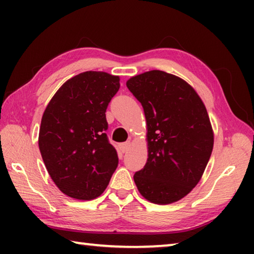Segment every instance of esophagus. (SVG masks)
I'll use <instances>...</instances> for the list:
<instances>
[{
	"label": "esophagus",
	"mask_w": 254,
	"mask_h": 254,
	"mask_svg": "<svg viewBox=\"0 0 254 254\" xmlns=\"http://www.w3.org/2000/svg\"><path fill=\"white\" fill-rule=\"evenodd\" d=\"M130 145H131V142L130 141H127V142H124V143H122L121 144V151L124 153V152H127V150H128V148H130Z\"/></svg>",
	"instance_id": "esophagus-1"
}]
</instances>
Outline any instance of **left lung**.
<instances>
[{"mask_svg":"<svg viewBox=\"0 0 254 254\" xmlns=\"http://www.w3.org/2000/svg\"><path fill=\"white\" fill-rule=\"evenodd\" d=\"M127 86L147 122V163L133 176L137 190L153 204L175 203L199 183L212 154L207 110L192 86L166 71L135 75Z\"/></svg>","mask_w":254,"mask_h":254,"instance_id":"1","label":"left lung"}]
</instances>
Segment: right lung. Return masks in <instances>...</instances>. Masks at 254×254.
Returning <instances> with one entry per match:
<instances>
[{"label":"right lung","mask_w":254,"mask_h":254,"mask_svg":"<svg viewBox=\"0 0 254 254\" xmlns=\"http://www.w3.org/2000/svg\"><path fill=\"white\" fill-rule=\"evenodd\" d=\"M119 88V76L80 72L60 86L42 115L38 140L42 160L56 186L71 198H96L117 169L105 112Z\"/></svg>","instance_id":"1"}]
</instances>
